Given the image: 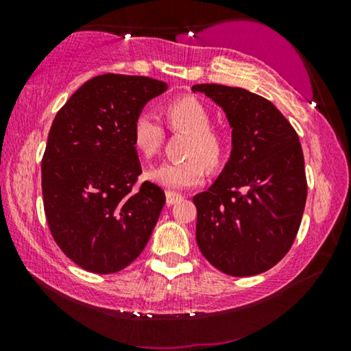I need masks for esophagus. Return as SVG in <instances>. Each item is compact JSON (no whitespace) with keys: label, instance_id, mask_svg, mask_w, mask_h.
<instances>
[{"label":"esophagus","instance_id":"1","mask_svg":"<svg viewBox=\"0 0 351 351\" xmlns=\"http://www.w3.org/2000/svg\"><path fill=\"white\" fill-rule=\"evenodd\" d=\"M179 199H182V195L176 193V191H167V193H166V204L167 206L176 204Z\"/></svg>","mask_w":351,"mask_h":351}]
</instances>
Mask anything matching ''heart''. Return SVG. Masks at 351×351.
Returning <instances> with one entry per match:
<instances>
[{
    "label": "heart",
    "mask_w": 351,
    "mask_h": 351,
    "mask_svg": "<svg viewBox=\"0 0 351 351\" xmlns=\"http://www.w3.org/2000/svg\"><path fill=\"white\" fill-rule=\"evenodd\" d=\"M167 128L172 132L189 134L180 162H161L148 171V179L171 190L199 185L206 177V167L219 169L225 160L227 143L222 134L210 128L209 110L196 97L184 95L167 102L162 108ZM131 141L136 152L143 158H153L165 141V129L150 112H141L131 126Z\"/></svg>",
    "instance_id": "b5f03b06"
}]
</instances>
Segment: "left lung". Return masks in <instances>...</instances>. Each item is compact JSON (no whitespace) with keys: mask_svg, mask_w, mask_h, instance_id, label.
I'll list each match as a JSON object with an SVG mask.
<instances>
[{"mask_svg":"<svg viewBox=\"0 0 351 351\" xmlns=\"http://www.w3.org/2000/svg\"><path fill=\"white\" fill-rule=\"evenodd\" d=\"M232 126V155L209 190L193 196L196 243L230 276L275 267L299 232L306 201L304 152L291 123L270 100L241 88L196 84Z\"/></svg>","mask_w":351,"mask_h":351,"instance_id":"obj_1","label":"left lung"}]
</instances>
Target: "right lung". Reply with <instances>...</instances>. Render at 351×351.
I'll use <instances>...</instances> for the list:
<instances>
[{
	"instance_id": "obj_1",
	"label": "right lung",
	"mask_w": 351,
	"mask_h": 351,
	"mask_svg": "<svg viewBox=\"0 0 351 351\" xmlns=\"http://www.w3.org/2000/svg\"><path fill=\"white\" fill-rule=\"evenodd\" d=\"M167 90L147 76L99 75L57 112L41 161V189L51 234L70 261L99 275L141 256L166 195L142 174L131 141L134 118Z\"/></svg>"
}]
</instances>
